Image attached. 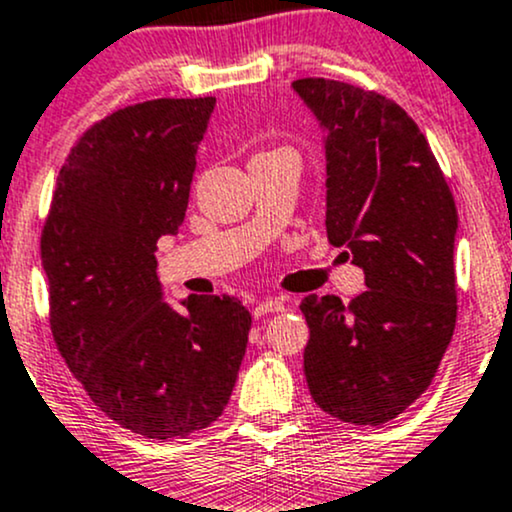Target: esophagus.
Instances as JSON below:
<instances>
[{
  "label": "esophagus",
  "mask_w": 512,
  "mask_h": 512,
  "mask_svg": "<svg viewBox=\"0 0 512 512\" xmlns=\"http://www.w3.org/2000/svg\"><path fill=\"white\" fill-rule=\"evenodd\" d=\"M285 304V297H263V300L254 307V317H263V314L271 312H283Z\"/></svg>",
  "instance_id": "obj_1"
}]
</instances>
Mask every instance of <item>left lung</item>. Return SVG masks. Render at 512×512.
I'll use <instances>...</instances> for the list:
<instances>
[{
    "label": "left lung",
    "mask_w": 512,
    "mask_h": 512,
    "mask_svg": "<svg viewBox=\"0 0 512 512\" xmlns=\"http://www.w3.org/2000/svg\"><path fill=\"white\" fill-rule=\"evenodd\" d=\"M292 91L317 118L326 234L363 268V295H307L304 377L319 409L380 426L433 382L457 321V208L430 145L394 101L333 79Z\"/></svg>",
    "instance_id": "8db88e82"
}]
</instances>
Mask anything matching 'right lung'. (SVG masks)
<instances>
[{"instance_id": "1", "label": "right lung", "mask_w": 512, "mask_h": 512, "mask_svg": "<svg viewBox=\"0 0 512 512\" xmlns=\"http://www.w3.org/2000/svg\"><path fill=\"white\" fill-rule=\"evenodd\" d=\"M215 99H157L89 128L40 237L57 350L99 409L154 440L225 411L251 314L229 295L164 302L157 241L179 234Z\"/></svg>"}]
</instances>
